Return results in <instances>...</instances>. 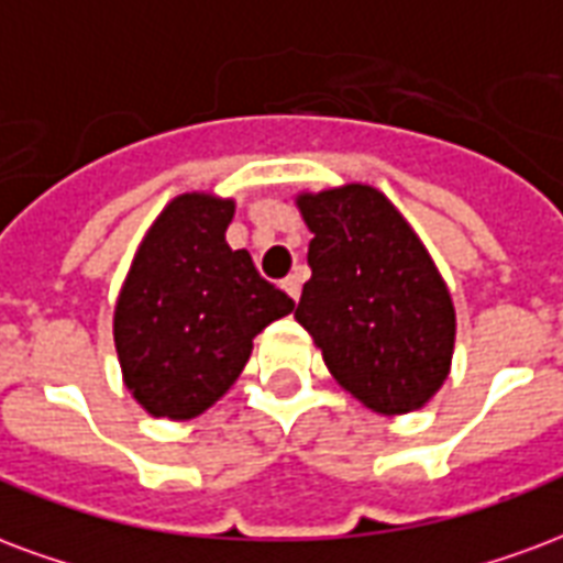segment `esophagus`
Listing matches in <instances>:
<instances>
[{"label":"esophagus","mask_w":563,"mask_h":563,"mask_svg":"<svg viewBox=\"0 0 563 563\" xmlns=\"http://www.w3.org/2000/svg\"><path fill=\"white\" fill-rule=\"evenodd\" d=\"M301 283H303L301 271H295V274H289V277L280 283V286H283V292L289 295L292 301H298V295H301Z\"/></svg>","instance_id":"34e87169"}]
</instances>
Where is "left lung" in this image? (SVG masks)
I'll return each mask as SVG.
<instances>
[{"label": "left lung", "mask_w": 563, "mask_h": 563, "mask_svg": "<svg viewBox=\"0 0 563 563\" xmlns=\"http://www.w3.org/2000/svg\"><path fill=\"white\" fill-rule=\"evenodd\" d=\"M313 232L295 319L331 376L378 415L427 406L451 373L456 313L435 262L369 185L295 199Z\"/></svg>", "instance_id": "left-lung-1"}]
</instances>
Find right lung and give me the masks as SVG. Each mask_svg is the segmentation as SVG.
Wrapping results in <instances>:
<instances>
[{
	"mask_svg": "<svg viewBox=\"0 0 563 563\" xmlns=\"http://www.w3.org/2000/svg\"><path fill=\"white\" fill-rule=\"evenodd\" d=\"M232 199L181 194L136 250L112 316L122 376L154 418L187 420L241 376L253 336L295 310L247 250L227 244Z\"/></svg>",
	"mask_w": 563,
	"mask_h": 563,
	"instance_id": "1",
	"label": "right lung"
}]
</instances>
